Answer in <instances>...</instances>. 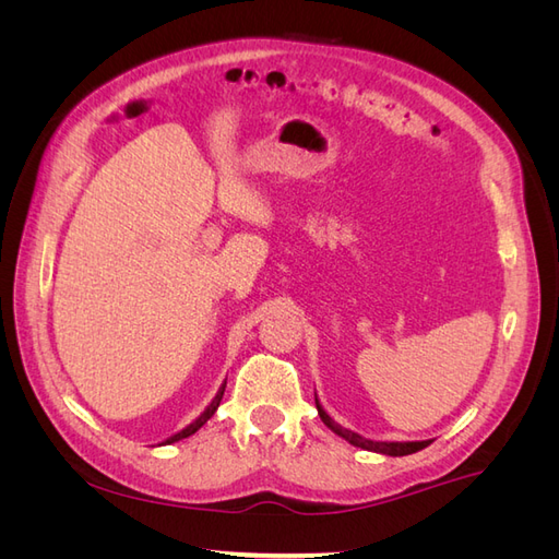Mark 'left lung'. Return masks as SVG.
<instances>
[{"mask_svg":"<svg viewBox=\"0 0 559 559\" xmlns=\"http://www.w3.org/2000/svg\"><path fill=\"white\" fill-rule=\"evenodd\" d=\"M314 401H317V399H314ZM317 413H319L321 421H324V425H326L333 433H337L341 438H345L347 443H352L354 448H361V450L380 452V454H389V456H403V454H413V452H417V450H421V448H427V445L431 443V441H413V443H382V441H368V438H364V436H359V433H354V431H347V429H343L341 425H335V421L324 413V408H321L319 401H317Z\"/></svg>","mask_w":559,"mask_h":559,"instance_id":"8db88e82","label":"left lung"}]
</instances>
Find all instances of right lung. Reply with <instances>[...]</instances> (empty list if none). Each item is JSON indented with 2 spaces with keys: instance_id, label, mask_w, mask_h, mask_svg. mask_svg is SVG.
<instances>
[{
  "instance_id": "right-lung-1",
  "label": "right lung",
  "mask_w": 559,
  "mask_h": 559,
  "mask_svg": "<svg viewBox=\"0 0 559 559\" xmlns=\"http://www.w3.org/2000/svg\"><path fill=\"white\" fill-rule=\"evenodd\" d=\"M224 389H226V382L222 384V389H218V392H216V396L212 399V403L207 405V408L205 411H202L200 413V417L198 419H193L191 421V425L189 427H186V429H181L179 433H175V436H170V438H167V441L165 443H177V441H181V438H189V436H193L202 425H205V421L216 413V408H218V403H222V399H224Z\"/></svg>"
}]
</instances>
